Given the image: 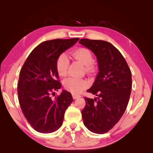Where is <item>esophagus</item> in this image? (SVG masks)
Wrapping results in <instances>:
<instances>
[{
    "instance_id": "obj_1",
    "label": "esophagus",
    "mask_w": 153,
    "mask_h": 153,
    "mask_svg": "<svg viewBox=\"0 0 153 153\" xmlns=\"http://www.w3.org/2000/svg\"><path fill=\"white\" fill-rule=\"evenodd\" d=\"M80 97V96H78V95H76V94H72V97H73V98L74 99H76V98H79Z\"/></svg>"
}]
</instances>
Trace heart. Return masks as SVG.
<instances>
[{
	"label": "heart",
	"mask_w": 153,
	"mask_h": 153,
	"mask_svg": "<svg viewBox=\"0 0 153 153\" xmlns=\"http://www.w3.org/2000/svg\"><path fill=\"white\" fill-rule=\"evenodd\" d=\"M73 56L77 60L84 65L86 71L90 72L92 71V63L94 59L88 49L86 48H81L77 49L73 53ZM69 65V61L65 54L58 56L56 61V69L60 76H65ZM89 82L86 79L75 78V77H68L64 80L63 85L65 88L69 90L73 94H79L83 90L89 86Z\"/></svg>",
	"instance_id": "heart-1"
}]
</instances>
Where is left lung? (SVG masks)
Segmentation results:
<instances>
[{
  "instance_id": "obj_1",
  "label": "left lung",
  "mask_w": 153,
  "mask_h": 153,
  "mask_svg": "<svg viewBox=\"0 0 153 153\" xmlns=\"http://www.w3.org/2000/svg\"><path fill=\"white\" fill-rule=\"evenodd\" d=\"M79 43L94 53L98 64L94 83L87 90L97 97L84 98L83 121L90 131L102 134L112 129L125 112L131 94V73L123 55L110 42L81 39Z\"/></svg>"
}]
</instances>
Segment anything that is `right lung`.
I'll return each instance as SVG.
<instances>
[{
	"label": "right lung",
	"instance_id": "obj_1",
	"mask_svg": "<svg viewBox=\"0 0 153 153\" xmlns=\"http://www.w3.org/2000/svg\"><path fill=\"white\" fill-rule=\"evenodd\" d=\"M79 39L42 42L32 51L21 69L17 84L19 105L27 121L38 132L52 133L60 128L65 112L73 101L71 94L66 90L55 98L51 94L61 87L56 59Z\"/></svg>",
	"mask_w": 153,
	"mask_h": 153
}]
</instances>
